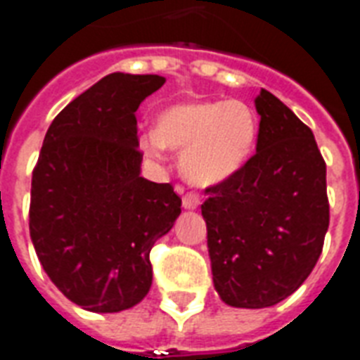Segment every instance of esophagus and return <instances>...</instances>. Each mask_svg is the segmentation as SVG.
<instances>
[{"label": "esophagus", "mask_w": 360, "mask_h": 360, "mask_svg": "<svg viewBox=\"0 0 360 360\" xmlns=\"http://www.w3.org/2000/svg\"><path fill=\"white\" fill-rule=\"evenodd\" d=\"M200 205V196L196 192H186L183 196V207L185 210H196Z\"/></svg>", "instance_id": "obj_1"}]
</instances>
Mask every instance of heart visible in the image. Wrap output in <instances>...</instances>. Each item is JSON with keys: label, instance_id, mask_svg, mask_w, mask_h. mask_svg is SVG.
<instances>
[{"label": "heart", "instance_id": "heart-1", "mask_svg": "<svg viewBox=\"0 0 360 360\" xmlns=\"http://www.w3.org/2000/svg\"><path fill=\"white\" fill-rule=\"evenodd\" d=\"M259 119L238 100L177 103L160 113L153 131L139 137V150L162 160L166 147L181 153V174L192 185H219L238 174L253 153Z\"/></svg>", "mask_w": 360, "mask_h": 360}]
</instances>
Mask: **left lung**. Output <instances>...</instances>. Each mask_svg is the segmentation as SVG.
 Masks as SVG:
<instances>
[{
    "label": "left lung",
    "instance_id": "left-lung-1",
    "mask_svg": "<svg viewBox=\"0 0 360 360\" xmlns=\"http://www.w3.org/2000/svg\"><path fill=\"white\" fill-rule=\"evenodd\" d=\"M259 139L245 166L205 188L213 285L234 308L285 300L314 270L328 230L326 164L314 131L268 90L255 100Z\"/></svg>",
    "mask_w": 360,
    "mask_h": 360
}]
</instances>
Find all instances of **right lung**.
I'll return each mask as SVG.
<instances>
[{
	"mask_svg": "<svg viewBox=\"0 0 360 360\" xmlns=\"http://www.w3.org/2000/svg\"><path fill=\"white\" fill-rule=\"evenodd\" d=\"M164 82L111 73L46 130L32 175L30 236L46 276L82 309L117 314L143 300L150 249L181 213L174 186L139 175L136 111Z\"/></svg>",
	"mask_w": 360,
	"mask_h": 360,
	"instance_id": "add662e5",
	"label": "right lung"
}]
</instances>
